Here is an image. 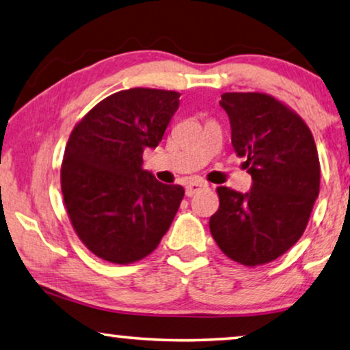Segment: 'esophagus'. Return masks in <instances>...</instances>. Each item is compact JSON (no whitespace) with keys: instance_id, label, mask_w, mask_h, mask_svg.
<instances>
[{"instance_id":"34e87169","label":"esophagus","mask_w":350,"mask_h":350,"mask_svg":"<svg viewBox=\"0 0 350 350\" xmlns=\"http://www.w3.org/2000/svg\"><path fill=\"white\" fill-rule=\"evenodd\" d=\"M206 187H207L206 182L193 180V182H190L189 185L185 187V195L187 196H193V195H195V193H198V191L202 190V189H206Z\"/></svg>"}]
</instances>
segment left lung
Here are the masks:
<instances>
[{
  "mask_svg": "<svg viewBox=\"0 0 350 350\" xmlns=\"http://www.w3.org/2000/svg\"><path fill=\"white\" fill-rule=\"evenodd\" d=\"M221 108L231 143L252 176L247 193L218 187L220 207L211 217L212 237L243 265L280 258L304 234L319 196L321 166L308 125L267 94L226 92Z\"/></svg>",
  "mask_w": 350,
  "mask_h": 350,
  "instance_id": "1",
  "label": "left lung"
}]
</instances>
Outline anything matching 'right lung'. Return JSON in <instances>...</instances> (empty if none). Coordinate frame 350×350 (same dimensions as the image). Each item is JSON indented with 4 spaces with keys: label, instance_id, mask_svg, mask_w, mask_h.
Here are the masks:
<instances>
[{
    "label": "right lung",
    "instance_id": "add662e5",
    "mask_svg": "<svg viewBox=\"0 0 350 350\" xmlns=\"http://www.w3.org/2000/svg\"><path fill=\"white\" fill-rule=\"evenodd\" d=\"M179 92L119 91L97 103L70 133L61 190L74 229L96 256L130 264L157 248L184 198L143 168L179 108Z\"/></svg>",
    "mask_w": 350,
    "mask_h": 350
}]
</instances>
